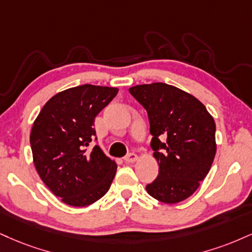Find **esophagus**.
Returning <instances> with one entry per match:
<instances>
[{"mask_svg": "<svg viewBox=\"0 0 252 252\" xmlns=\"http://www.w3.org/2000/svg\"><path fill=\"white\" fill-rule=\"evenodd\" d=\"M137 159H138V156L136 155V154H134V153L128 154V155L124 157V162H126V163H134Z\"/></svg>", "mask_w": 252, "mask_h": 252, "instance_id": "1", "label": "esophagus"}]
</instances>
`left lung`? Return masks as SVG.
I'll return each mask as SVG.
<instances>
[{"label": "left lung", "instance_id": "obj_1", "mask_svg": "<svg viewBox=\"0 0 252 252\" xmlns=\"http://www.w3.org/2000/svg\"><path fill=\"white\" fill-rule=\"evenodd\" d=\"M129 92L147 110L159 165L148 193L166 204L184 201L207 177L216 155L214 117L195 96L170 84H141Z\"/></svg>", "mask_w": 252, "mask_h": 252}]
</instances>
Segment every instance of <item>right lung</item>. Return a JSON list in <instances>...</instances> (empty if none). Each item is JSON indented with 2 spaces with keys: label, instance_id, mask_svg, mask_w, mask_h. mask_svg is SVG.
<instances>
[{
  "label": "right lung",
  "instance_id": "add662e5",
  "mask_svg": "<svg viewBox=\"0 0 252 252\" xmlns=\"http://www.w3.org/2000/svg\"><path fill=\"white\" fill-rule=\"evenodd\" d=\"M117 88L83 84L53 96L30 132L32 159L43 183L71 207H87L107 193L116 174L115 160L95 145L94 123L117 95Z\"/></svg>",
  "mask_w": 252,
  "mask_h": 252
}]
</instances>
